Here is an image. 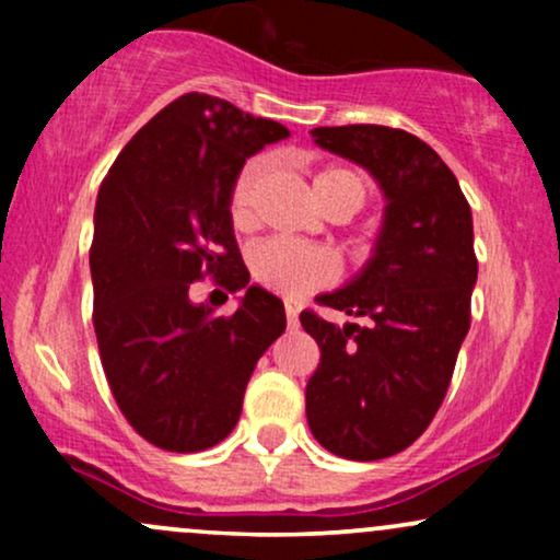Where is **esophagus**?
<instances>
[{
	"instance_id": "34e87169",
	"label": "esophagus",
	"mask_w": 560,
	"mask_h": 560,
	"mask_svg": "<svg viewBox=\"0 0 560 560\" xmlns=\"http://www.w3.org/2000/svg\"><path fill=\"white\" fill-rule=\"evenodd\" d=\"M284 311H287V320H289V326H292V329H294V326H298L300 324V307H298V302H292V300H289L287 302V305H284Z\"/></svg>"
}]
</instances>
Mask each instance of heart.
I'll use <instances>...</instances> for the list:
<instances>
[{
  "label": "heart",
  "mask_w": 560,
  "mask_h": 560,
  "mask_svg": "<svg viewBox=\"0 0 560 560\" xmlns=\"http://www.w3.org/2000/svg\"><path fill=\"white\" fill-rule=\"evenodd\" d=\"M262 176H266L262 160H249L236 176L229 195V213L234 226L242 229L253 223L255 197H258ZM313 197H316L318 208L329 205L331 199H342L352 215L363 205L365 189L352 171L326 168L313 176ZM249 268L262 287L287 294V298L313 292V289L329 284L334 276V260L329 253L289 240H268L258 244L249 255Z\"/></svg>",
  "instance_id": "b5f03b06"
}]
</instances>
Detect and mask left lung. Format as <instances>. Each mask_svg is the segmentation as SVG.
Masks as SVG:
<instances>
[{"instance_id": "obj_1", "label": "left lung", "mask_w": 560, "mask_h": 560, "mask_svg": "<svg viewBox=\"0 0 560 560\" xmlns=\"http://www.w3.org/2000/svg\"><path fill=\"white\" fill-rule=\"evenodd\" d=\"M311 137L374 178L384 213L361 271L318 294L320 305L369 324L337 326L300 313L320 347L305 389L307 427L339 458H389L432 423L471 326V208L453 171L413 133L320 126Z\"/></svg>"}]
</instances>
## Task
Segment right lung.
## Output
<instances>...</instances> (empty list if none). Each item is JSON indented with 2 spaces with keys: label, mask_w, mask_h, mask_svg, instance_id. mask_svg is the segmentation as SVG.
<instances>
[{
  "label": "right lung",
  "mask_w": 560,
  "mask_h": 560,
  "mask_svg": "<svg viewBox=\"0 0 560 560\" xmlns=\"http://www.w3.org/2000/svg\"><path fill=\"white\" fill-rule=\"evenodd\" d=\"M287 126L189 92L120 150L100 186L94 331L113 397L137 432L171 453L226 440L260 355L287 329L284 302L249 284L229 195L247 158ZM213 272L247 288L234 317L188 298Z\"/></svg>",
  "instance_id": "obj_1"
}]
</instances>
